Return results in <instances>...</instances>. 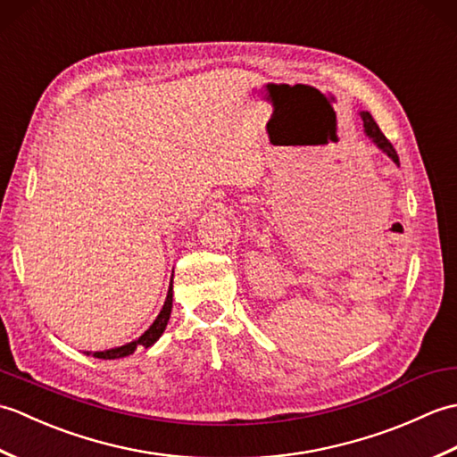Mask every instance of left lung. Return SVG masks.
<instances>
[{
    "label": "left lung",
    "instance_id": "obj_1",
    "mask_svg": "<svg viewBox=\"0 0 457 457\" xmlns=\"http://www.w3.org/2000/svg\"><path fill=\"white\" fill-rule=\"evenodd\" d=\"M359 115H361V120H363V131H365L367 137L373 141V145H375L377 149H381L386 154V157H389L396 164V167H399V164H401L399 162V154H396L391 141L385 137V135L381 133V129H378V125L371 118V113H369V112H359Z\"/></svg>",
    "mask_w": 457,
    "mask_h": 457
}]
</instances>
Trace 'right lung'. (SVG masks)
Here are the masks:
<instances>
[{
  "mask_svg": "<svg viewBox=\"0 0 457 457\" xmlns=\"http://www.w3.org/2000/svg\"><path fill=\"white\" fill-rule=\"evenodd\" d=\"M170 310H172V280H170V285H169L167 300H164V304L161 308L159 316L154 318V322L147 329H145V332L137 339H133V342L123 344L120 347L104 349V352H84V353L86 355H92V357H98V359H121V357L131 355L137 347H151L162 336L164 328H167L169 318H170Z\"/></svg>",
  "mask_w": 457,
  "mask_h": 457,
  "instance_id": "add662e5",
  "label": "right lung"
}]
</instances>
